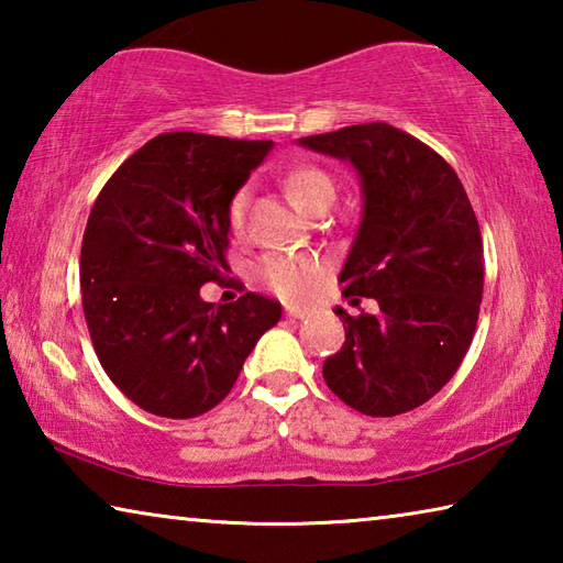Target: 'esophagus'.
<instances>
[{"label":"esophagus","instance_id":"obj_1","mask_svg":"<svg viewBox=\"0 0 563 563\" xmlns=\"http://www.w3.org/2000/svg\"><path fill=\"white\" fill-rule=\"evenodd\" d=\"M285 318L305 320V318H310V310L308 308H285Z\"/></svg>","mask_w":563,"mask_h":563}]
</instances>
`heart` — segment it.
Segmentation results:
<instances>
[{
	"label": "heart",
	"mask_w": 563,
	"mask_h": 563,
	"mask_svg": "<svg viewBox=\"0 0 563 563\" xmlns=\"http://www.w3.org/2000/svg\"><path fill=\"white\" fill-rule=\"evenodd\" d=\"M285 190H288L290 201L300 211H310L312 206L325 201V198H335V180L322 168L302 166L285 176ZM245 206L247 188L235 190L231 203H228V221H231V225L243 223ZM325 263L316 258V255L273 253L255 263V278H258V283L285 300H308L325 283Z\"/></svg>",
	"instance_id": "1"
}]
</instances>
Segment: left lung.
Returning a JSON list of instances; mask_svg holds the SVG:
<instances>
[{"instance_id":"left-lung-1","label":"left lung","mask_w":563,"mask_h":563,"mask_svg":"<svg viewBox=\"0 0 563 563\" xmlns=\"http://www.w3.org/2000/svg\"><path fill=\"white\" fill-rule=\"evenodd\" d=\"M347 161L362 186V221L340 283L375 316L338 308L340 352L322 377L342 402L395 417L450 383L472 345L484 290L479 223L454 168L389 123H357L298 141Z\"/></svg>"}]
</instances>
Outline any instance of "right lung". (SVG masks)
<instances>
[{
  "label": "right lung",
  "mask_w": 563,
  "mask_h": 563,
  "mask_svg": "<svg viewBox=\"0 0 563 563\" xmlns=\"http://www.w3.org/2000/svg\"><path fill=\"white\" fill-rule=\"evenodd\" d=\"M273 141L161 133L117 168L81 241V305L101 367L133 405L188 419L231 393L280 302L245 292L213 305L228 203Z\"/></svg>",
  "instance_id": "add662e5"
}]
</instances>
